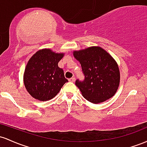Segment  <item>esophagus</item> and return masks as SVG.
I'll use <instances>...</instances> for the list:
<instances>
[{
    "mask_svg": "<svg viewBox=\"0 0 147 147\" xmlns=\"http://www.w3.org/2000/svg\"><path fill=\"white\" fill-rule=\"evenodd\" d=\"M69 81H70V82H75L76 78H75V77H72V78H69Z\"/></svg>",
    "mask_w": 147,
    "mask_h": 147,
    "instance_id": "esophagus-1",
    "label": "esophagus"
}]
</instances>
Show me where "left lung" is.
Wrapping results in <instances>:
<instances>
[{
    "instance_id": "obj_1",
    "label": "left lung",
    "mask_w": 147,
    "mask_h": 147,
    "mask_svg": "<svg viewBox=\"0 0 147 147\" xmlns=\"http://www.w3.org/2000/svg\"><path fill=\"white\" fill-rule=\"evenodd\" d=\"M73 55L85 76L83 81H76L84 98L94 104L112 98L120 82L119 69L115 59L99 47L74 51Z\"/></svg>"
}]
</instances>
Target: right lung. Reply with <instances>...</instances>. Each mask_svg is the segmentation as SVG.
<instances>
[{"label":"right lung","mask_w":147,"mask_h":147,"mask_svg":"<svg viewBox=\"0 0 147 147\" xmlns=\"http://www.w3.org/2000/svg\"><path fill=\"white\" fill-rule=\"evenodd\" d=\"M64 55L44 49L30 58L25 69L24 82L26 90L35 99L41 101L52 99L68 82L64 71L58 67Z\"/></svg>","instance_id":"add662e5"}]
</instances>
